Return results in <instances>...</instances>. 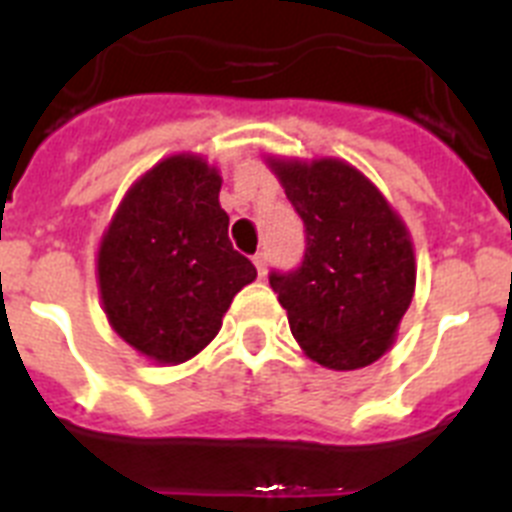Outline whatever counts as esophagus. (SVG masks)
Instances as JSON below:
<instances>
[{
	"mask_svg": "<svg viewBox=\"0 0 512 512\" xmlns=\"http://www.w3.org/2000/svg\"><path fill=\"white\" fill-rule=\"evenodd\" d=\"M253 264H256V271H259V277H264L266 274V253L264 251H259L256 253V256H253Z\"/></svg>",
	"mask_w": 512,
	"mask_h": 512,
	"instance_id": "obj_1",
	"label": "esophagus"
}]
</instances>
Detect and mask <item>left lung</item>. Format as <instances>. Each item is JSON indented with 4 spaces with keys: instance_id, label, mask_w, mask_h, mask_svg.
<instances>
[{
    "instance_id": "left-lung-1",
    "label": "left lung",
    "mask_w": 512,
    "mask_h": 512,
    "mask_svg": "<svg viewBox=\"0 0 512 512\" xmlns=\"http://www.w3.org/2000/svg\"><path fill=\"white\" fill-rule=\"evenodd\" d=\"M287 200L305 225V256L269 284L289 328L318 364L351 372L392 346L415 289L408 230L379 189L343 161H274Z\"/></svg>"
}]
</instances>
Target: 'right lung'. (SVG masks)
<instances>
[{"instance_id":"right-lung-1","label":"right lung","mask_w":512,"mask_h":512,"mask_svg":"<svg viewBox=\"0 0 512 512\" xmlns=\"http://www.w3.org/2000/svg\"><path fill=\"white\" fill-rule=\"evenodd\" d=\"M220 176L197 156L153 166L122 200L99 248L112 328L140 354L182 364L217 336L256 266L233 248Z\"/></svg>"}]
</instances>
